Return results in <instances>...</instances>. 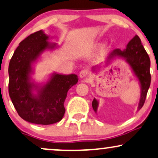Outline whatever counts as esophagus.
<instances>
[{
	"label": "esophagus",
	"instance_id": "obj_1",
	"mask_svg": "<svg viewBox=\"0 0 158 158\" xmlns=\"http://www.w3.org/2000/svg\"><path fill=\"white\" fill-rule=\"evenodd\" d=\"M87 76H88V71H87V70H83V71H81L80 73H79V77L81 79H84V78L87 77Z\"/></svg>",
	"mask_w": 158,
	"mask_h": 158
}]
</instances>
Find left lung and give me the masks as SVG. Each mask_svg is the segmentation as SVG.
Returning a JSON list of instances; mask_svg holds the SVG:
<instances>
[{
    "instance_id": "left-lung-1",
    "label": "left lung",
    "mask_w": 158,
    "mask_h": 158,
    "mask_svg": "<svg viewBox=\"0 0 158 158\" xmlns=\"http://www.w3.org/2000/svg\"><path fill=\"white\" fill-rule=\"evenodd\" d=\"M115 58H121L126 61L135 77L138 79L140 87V96L137 110H139L143 106L151 83L149 56L141 44L139 37L138 35L135 36L123 50L117 48L112 51L106 59V64L108 65L112 60ZM99 67L100 65L94 67L92 68V72H96V69ZM92 107L95 113H97L98 102L95 98L93 100Z\"/></svg>"
}]
</instances>
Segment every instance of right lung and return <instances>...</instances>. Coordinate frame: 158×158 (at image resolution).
I'll return each instance as SVG.
<instances>
[{
    "instance_id": "1",
    "label": "right lung",
    "mask_w": 158,
    "mask_h": 158,
    "mask_svg": "<svg viewBox=\"0 0 158 158\" xmlns=\"http://www.w3.org/2000/svg\"><path fill=\"white\" fill-rule=\"evenodd\" d=\"M49 38L43 30L30 35L20 42L9 64V94L13 105L23 120L36 124L62 120L68 91L79 79L76 74L54 72L44 83L33 80L34 64L45 51L58 47L57 43L48 42Z\"/></svg>"
}]
</instances>
